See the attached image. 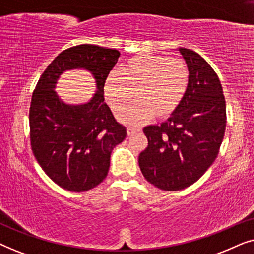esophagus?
Instances as JSON below:
<instances>
[{"label": "esophagus", "mask_w": 254, "mask_h": 254, "mask_svg": "<svg viewBox=\"0 0 254 254\" xmlns=\"http://www.w3.org/2000/svg\"><path fill=\"white\" fill-rule=\"evenodd\" d=\"M136 131H138L137 128H135V127H127V134L128 135H133V134L136 133Z\"/></svg>", "instance_id": "esophagus-1"}]
</instances>
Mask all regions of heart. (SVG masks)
I'll return each instance as SVG.
<instances>
[{
    "mask_svg": "<svg viewBox=\"0 0 254 254\" xmlns=\"http://www.w3.org/2000/svg\"><path fill=\"white\" fill-rule=\"evenodd\" d=\"M190 71L178 58L138 54L111 72L104 84L106 103L113 111L120 110L133 98L137 102L118 113L121 123L140 126L152 117L164 119L175 113L185 96Z\"/></svg>",
    "mask_w": 254,
    "mask_h": 254,
    "instance_id": "1",
    "label": "heart"
}]
</instances>
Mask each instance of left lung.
<instances>
[{"instance_id": "8db88e82", "label": "left lung", "mask_w": 254, "mask_h": 254, "mask_svg": "<svg viewBox=\"0 0 254 254\" xmlns=\"http://www.w3.org/2000/svg\"><path fill=\"white\" fill-rule=\"evenodd\" d=\"M178 51L190 71L186 93L165 123L144 127L148 147L138 156L142 175L163 190L186 189L209 169L227 124L223 89L216 72L194 51Z\"/></svg>"}]
</instances>
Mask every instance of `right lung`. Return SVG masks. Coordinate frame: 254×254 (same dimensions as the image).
<instances>
[{"label": "right lung", "instance_id": "add662e5", "mask_svg": "<svg viewBox=\"0 0 254 254\" xmlns=\"http://www.w3.org/2000/svg\"><path fill=\"white\" fill-rule=\"evenodd\" d=\"M120 52L78 45L61 52L40 76L30 106V140L45 173L62 189L85 192L99 185L110 169L111 152L126 137L104 102V84ZM84 68L95 78L97 91L88 103H64L55 88L67 70Z\"/></svg>", "mask_w": 254, "mask_h": 254}]
</instances>
